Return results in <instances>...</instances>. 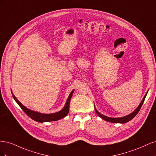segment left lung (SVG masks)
<instances>
[{
  "label": "left lung",
  "instance_id": "obj_1",
  "mask_svg": "<svg viewBox=\"0 0 156 156\" xmlns=\"http://www.w3.org/2000/svg\"><path fill=\"white\" fill-rule=\"evenodd\" d=\"M146 95H147V93L146 94V95H145L144 97L143 98L142 101L140 102V105H139V107H138L137 108H136V110H135V111H133L132 113H131L130 115H127V116H124V117H122V118H109V117H107V116H104V115H103L100 114V113L97 111L96 107H95V111H96V113H97V115H98L99 116L101 117L102 119L105 120H106V121H107V122H112V123H121V124H124V123H126V122H127L130 121L131 119H133V118H134L136 115H137V113L139 112L141 107H142V105H143V103H144V100H145V98H146Z\"/></svg>",
  "mask_w": 156,
  "mask_h": 156
}]
</instances>
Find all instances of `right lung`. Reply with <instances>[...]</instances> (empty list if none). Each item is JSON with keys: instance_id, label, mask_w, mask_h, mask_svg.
Listing matches in <instances>:
<instances>
[{"instance_id": "right-lung-1", "label": "right lung", "mask_w": 156, "mask_h": 156, "mask_svg": "<svg viewBox=\"0 0 156 156\" xmlns=\"http://www.w3.org/2000/svg\"><path fill=\"white\" fill-rule=\"evenodd\" d=\"M73 92L74 90H73L69 94V96L68 98L66 103L64 107L63 108V109L61 110L59 112L53 113V114H41V113L33 111L30 109H29V108H27L24 105H23L21 103L17 100V98L15 97V96H14L13 94L12 96L14 100H15V101L17 102V104L21 108V109L24 111L30 118H31L32 120L38 122H45L58 120L60 119H63V118H64L68 114L69 108V102H70L71 98H72V96L73 95Z\"/></svg>"}]
</instances>
